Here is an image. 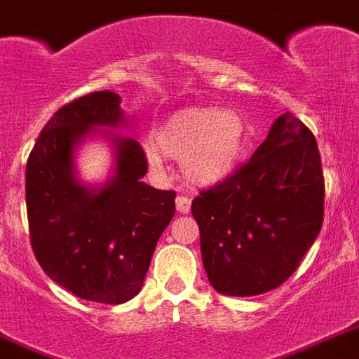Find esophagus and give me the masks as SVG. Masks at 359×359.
<instances>
[{"instance_id":"obj_1","label":"esophagus","mask_w":359,"mask_h":359,"mask_svg":"<svg viewBox=\"0 0 359 359\" xmlns=\"http://www.w3.org/2000/svg\"><path fill=\"white\" fill-rule=\"evenodd\" d=\"M190 207H191V201L186 196H179L177 198V212L180 215H188L190 212Z\"/></svg>"}]
</instances>
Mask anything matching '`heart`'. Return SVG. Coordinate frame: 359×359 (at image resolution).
I'll return each mask as SVG.
<instances>
[{"instance_id":"b5f03b06","label":"heart","mask_w":359,"mask_h":359,"mask_svg":"<svg viewBox=\"0 0 359 359\" xmlns=\"http://www.w3.org/2000/svg\"><path fill=\"white\" fill-rule=\"evenodd\" d=\"M248 143L245 116L235 109L186 107L168 114L154 130V144L144 147L152 169H161V156L180 160L184 179L212 188L231 179L241 168Z\"/></svg>"}]
</instances>
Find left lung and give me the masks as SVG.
Wrapping results in <instances>:
<instances>
[{
  "label": "left lung",
  "mask_w": 359,
  "mask_h": 359,
  "mask_svg": "<svg viewBox=\"0 0 359 359\" xmlns=\"http://www.w3.org/2000/svg\"><path fill=\"white\" fill-rule=\"evenodd\" d=\"M210 286L248 297L277 288L299 265L324 222L316 139L280 114L250 161L191 201Z\"/></svg>",
  "instance_id": "left-lung-1"
}]
</instances>
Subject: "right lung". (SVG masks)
I'll list each match as a JSON object with an SVG mask.
<instances>
[{
	"mask_svg": "<svg viewBox=\"0 0 359 359\" xmlns=\"http://www.w3.org/2000/svg\"><path fill=\"white\" fill-rule=\"evenodd\" d=\"M116 92L71 101L43 128L26 165L34 254L46 275L81 299L118 305L143 288L156 243L175 215V191L144 184L147 160ZM100 136L114 150L101 185L76 171V152Z\"/></svg>",
	"mask_w": 359,
	"mask_h": 359,
	"instance_id": "obj_1",
	"label": "right lung"
}]
</instances>
